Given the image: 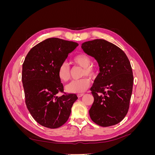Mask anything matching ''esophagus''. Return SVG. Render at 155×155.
I'll return each instance as SVG.
<instances>
[{
  "label": "esophagus",
  "mask_w": 155,
  "mask_h": 155,
  "mask_svg": "<svg viewBox=\"0 0 155 155\" xmlns=\"http://www.w3.org/2000/svg\"><path fill=\"white\" fill-rule=\"evenodd\" d=\"M83 95H84V94H77V96H78V97H82Z\"/></svg>",
  "instance_id": "34e87169"
}]
</instances>
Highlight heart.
<instances>
[{"label": "heart", "mask_w": 155, "mask_h": 155, "mask_svg": "<svg viewBox=\"0 0 155 155\" xmlns=\"http://www.w3.org/2000/svg\"><path fill=\"white\" fill-rule=\"evenodd\" d=\"M73 61L78 66L83 68L82 76L92 77L95 75V68L91 65L92 59L88 55L85 54H78L74 58ZM58 75L61 80L63 81H67L70 78V68L67 62H63L60 65ZM90 79L84 78L70 82L65 86V90L69 93H81L87 90L90 86Z\"/></svg>", "instance_id": "obj_1"}]
</instances>
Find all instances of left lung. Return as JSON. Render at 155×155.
Wrapping results in <instances>:
<instances>
[{"label":"left lung","instance_id":"left-lung-1","mask_svg":"<svg viewBox=\"0 0 155 155\" xmlns=\"http://www.w3.org/2000/svg\"><path fill=\"white\" fill-rule=\"evenodd\" d=\"M81 47L97 61L100 67L91 88L94 100L89 115L101 127L114 125L125 118L129 110L133 85L129 60L122 50L104 39L85 42Z\"/></svg>","mask_w":155,"mask_h":155}]
</instances>
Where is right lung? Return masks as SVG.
Returning <instances> with one entry per match:
<instances>
[{"mask_svg":"<svg viewBox=\"0 0 155 155\" xmlns=\"http://www.w3.org/2000/svg\"><path fill=\"white\" fill-rule=\"evenodd\" d=\"M78 46L72 41L49 38L34 46L23 63L22 81L26 107L37 122L45 127L63 125L78 99L74 94L57 96L63 92L59 68Z\"/></svg>","mask_w":155,"mask_h":155,"instance_id":"add662e5","label":"right lung"}]
</instances>
